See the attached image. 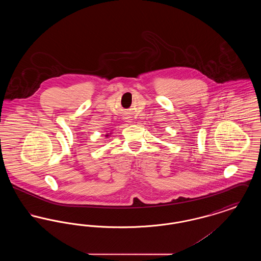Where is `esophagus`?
Returning a JSON list of instances; mask_svg holds the SVG:
<instances>
[{
  "label": "esophagus",
  "mask_w": 261,
  "mask_h": 261,
  "mask_svg": "<svg viewBox=\"0 0 261 261\" xmlns=\"http://www.w3.org/2000/svg\"><path fill=\"white\" fill-rule=\"evenodd\" d=\"M126 120H127V122H132V121H131L132 119H127V118H126Z\"/></svg>",
  "instance_id": "34e87169"
}]
</instances>
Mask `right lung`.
<instances>
[{"instance_id": "add662e5", "label": "right lung", "mask_w": 261, "mask_h": 261, "mask_svg": "<svg viewBox=\"0 0 261 261\" xmlns=\"http://www.w3.org/2000/svg\"><path fill=\"white\" fill-rule=\"evenodd\" d=\"M111 134H112V133H110V134H109V133H108V134H106V137H107V138H108V137L111 136Z\"/></svg>"}]
</instances>
